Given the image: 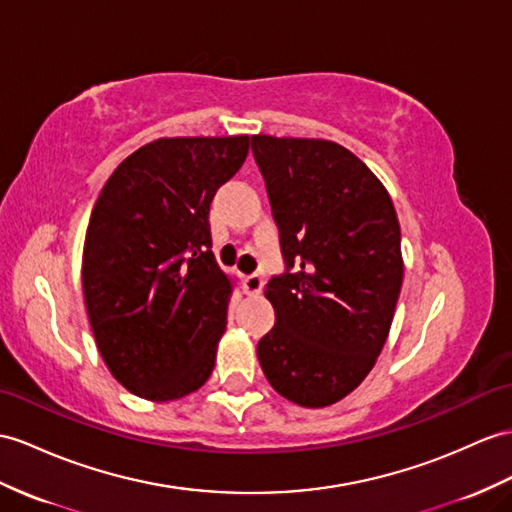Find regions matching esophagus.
Wrapping results in <instances>:
<instances>
[{"label": "esophagus", "instance_id": "obj_1", "mask_svg": "<svg viewBox=\"0 0 512 512\" xmlns=\"http://www.w3.org/2000/svg\"><path fill=\"white\" fill-rule=\"evenodd\" d=\"M263 286H265V280L260 276H245L243 278V291L247 295H258L260 291H263Z\"/></svg>", "mask_w": 512, "mask_h": 512}]
</instances>
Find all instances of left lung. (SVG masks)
I'll return each mask as SVG.
<instances>
[{
  "label": "left lung",
  "mask_w": 512,
  "mask_h": 512,
  "mask_svg": "<svg viewBox=\"0 0 512 512\" xmlns=\"http://www.w3.org/2000/svg\"><path fill=\"white\" fill-rule=\"evenodd\" d=\"M282 254L269 280L276 326L258 341L269 384L304 408L343 400L389 339L404 280L389 191L350 149L326 139L254 134Z\"/></svg>",
  "instance_id": "1"
}]
</instances>
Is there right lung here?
Wrapping results in <instances>:
<instances>
[{"instance_id":"obj_1","label":"right lung","mask_w":512,"mask_h":512,"mask_svg":"<svg viewBox=\"0 0 512 512\" xmlns=\"http://www.w3.org/2000/svg\"><path fill=\"white\" fill-rule=\"evenodd\" d=\"M249 136H173L112 171L86 228L82 291L115 380L149 402L202 389L226 332L234 278L210 252L213 195Z\"/></svg>"}]
</instances>
